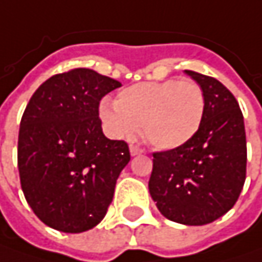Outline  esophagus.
<instances>
[{"label":"esophagus","mask_w":262,"mask_h":262,"mask_svg":"<svg viewBox=\"0 0 262 262\" xmlns=\"http://www.w3.org/2000/svg\"><path fill=\"white\" fill-rule=\"evenodd\" d=\"M142 152H144V149H142V148H139L138 145H130L132 156H139V154H142Z\"/></svg>","instance_id":"obj_1"}]
</instances>
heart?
<instances>
[{"mask_svg": "<svg viewBox=\"0 0 262 262\" xmlns=\"http://www.w3.org/2000/svg\"><path fill=\"white\" fill-rule=\"evenodd\" d=\"M100 118L117 136L132 135L141 126L156 148L175 149L190 142L205 116V95L192 80L144 81L123 89L116 103L103 100Z\"/></svg>", "mask_w": 262, "mask_h": 262, "instance_id": "1", "label": "heart"}]
</instances>
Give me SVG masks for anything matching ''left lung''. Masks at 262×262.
Masks as SVG:
<instances>
[{"label":"left lung","instance_id":"1","mask_svg":"<svg viewBox=\"0 0 262 262\" xmlns=\"http://www.w3.org/2000/svg\"><path fill=\"white\" fill-rule=\"evenodd\" d=\"M185 74L203 90V123L185 145L152 154L148 188L167 220L205 225L237 202L246 179V133L237 100L223 83Z\"/></svg>","mask_w":262,"mask_h":262}]
</instances>
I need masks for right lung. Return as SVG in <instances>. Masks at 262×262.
I'll list each match as a JSON object with an SVG mask.
<instances>
[{
	"label": "right lung",
	"mask_w": 262,
	"mask_h": 262,
	"mask_svg": "<svg viewBox=\"0 0 262 262\" xmlns=\"http://www.w3.org/2000/svg\"><path fill=\"white\" fill-rule=\"evenodd\" d=\"M121 85L96 71L56 74L25 108L17 167L25 199L46 225L83 233L103 220L129 145L102 132L100 99Z\"/></svg>",
	"instance_id": "obj_1"
}]
</instances>
